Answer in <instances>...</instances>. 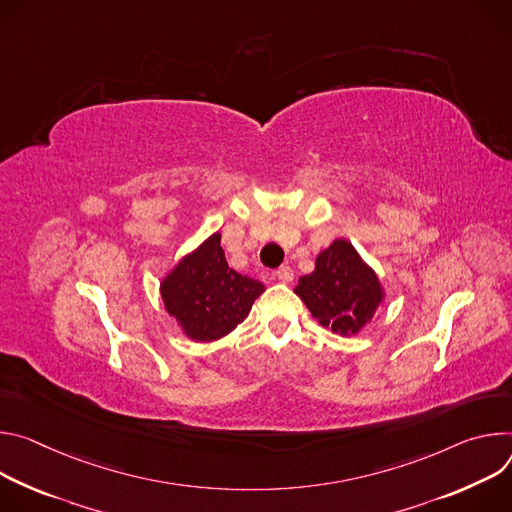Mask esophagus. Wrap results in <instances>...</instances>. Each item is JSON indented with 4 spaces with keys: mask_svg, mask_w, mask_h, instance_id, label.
I'll use <instances>...</instances> for the list:
<instances>
[{
    "mask_svg": "<svg viewBox=\"0 0 512 512\" xmlns=\"http://www.w3.org/2000/svg\"><path fill=\"white\" fill-rule=\"evenodd\" d=\"M274 276H276L280 282H291L293 276H295V272H293L291 266H280V268L274 272Z\"/></svg>",
    "mask_w": 512,
    "mask_h": 512,
    "instance_id": "esophagus-1",
    "label": "esophagus"
}]
</instances>
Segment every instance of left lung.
Segmentation results:
<instances>
[{
    "label": "left lung",
    "mask_w": 512,
    "mask_h": 512,
    "mask_svg": "<svg viewBox=\"0 0 512 512\" xmlns=\"http://www.w3.org/2000/svg\"><path fill=\"white\" fill-rule=\"evenodd\" d=\"M295 293L323 327L342 335L360 331L382 301L374 270L346 240H335L317 256L315 270L299 278Z\"/></svg>",
    "instance_id": "8db88e82"
}]
</instances>
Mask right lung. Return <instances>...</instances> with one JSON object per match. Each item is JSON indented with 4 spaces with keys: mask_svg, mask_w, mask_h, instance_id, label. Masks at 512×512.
Segmentation results:
<instances>
[{
    "mask_svg": "<svg viewBox=\"0 0 512 512\" xmlns=\"http://www.w3.org/2000/svg\"><path fill=\"white\" fill-rule=\"evenodd\" d=\"M219 242L221 236L213 234L170 272L160 287L166 311L197 342H213L230 333L264 293L262 282L227 266Z\"/></svg>",
    "mask_w": 512,
    "mask_h": 512,
    "instance_id": "add662e5",
    "label": "right lung"
}]
</instances>
